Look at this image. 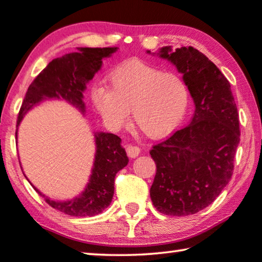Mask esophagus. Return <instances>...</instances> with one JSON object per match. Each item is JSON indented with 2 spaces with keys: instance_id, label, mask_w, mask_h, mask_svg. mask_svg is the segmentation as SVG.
<instances>
[{
  "instance_id": "esophagus-1",
  "label": "esophagus",
  "mask_w": 262,
  "mask_h": 262,
  "mask_svg": "<svg viewBox=\"0 0 262 262\" xmlns=\"http://www.w3.org/2000/svg\"><path fill=\"white\" fill-rule=\"evenodd\" d=\"M141 152V149L136 146H128L127 147V155L128 157H130V159H135V157H138Z\"/></svg>"
}]
</instances>
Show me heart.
Returning a JSON list of instances; mask_svg holds the SVG:
<instances>
[{
	"label": "heart",
	"mask_w": 262,
	"mask_h": 262,
	"mask_svg": "<svg viewBox=\"0 0 262 262\" xmlns=\"http://www.w3.org/2000/svg\"><path fill=\"white\" fill-rule=\"evenodd\" d=\"M95 110L111 129L124 126L130 111L134 126L149 139L169 135L180 124L189 91L175 73L162 72L141 61L120 65L108 78V89L92 93Z\"/></svg>",
	"instance_id": "heart-1"
}]
</instances>
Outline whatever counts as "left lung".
I'll return each instance as SVG.
<instances>
[{
    "label": "left lung",
    "mask_w": 262,
    "mask_h": 262,
    "mask_svg": "<svg viewBox=\"0 0 262 262\" xmlns=\"http://www.w3.org/2000/svg\"><path fill=\"white\" fill-rule=\"evenodd\" d=\"M147 53L175 65L194 103L190 124L150 150L156 175L150 188L161 213L183 217L209 206L230 182L240 141L231 85L209 58L192 47Z\"/></svg>",
    "instance_id": "1"
}]
</instances>
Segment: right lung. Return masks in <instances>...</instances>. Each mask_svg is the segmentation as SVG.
Returning <instances> with one entry per match:
<instances>
[{
    "mask_svg": "<svg viewBox=\"0 0 262 262\" xmlns=\"http://www.w3.org/2000/svg\"><path fill=\"white\" fill-rule=\"evenodd\" d=\"M118 49L77 48L78 52L66 53L49 63L27 91L18 113L16 139L24 116L43 101L64 100L85 115L84 92L87 84L100 71L102 59L110 58ZM94 142L93 167L85 189L78 196L57 201L41 193L30 183L53 209L73 217H93L110 206L114 194L115 175L126 167L129 160L121 146V139L112 133L94 132Z\"/></svg>",
    "mask_w": 262,
    "mask_h": 262,
    "instance_id": "1",
    "label": "right lung"
}]
</instances>
